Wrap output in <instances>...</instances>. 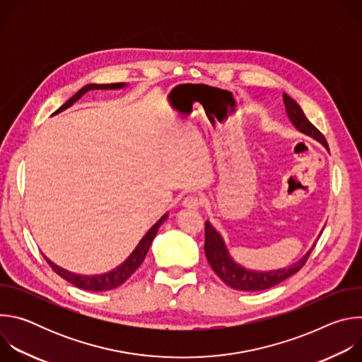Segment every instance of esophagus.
Listing matches in <instances>:
<instances>
[{
    "label": "esophagus",
    "mask_w": 362,
    "mask_h": 362,
    "mask_svg": "<svg viewBox=\"0 0 362 362\" xmlns=\"http://www.w3.org/2000/svg\"><path fill=\"white\" fill-rule=\"evenodd\" d=\"M202 204V199L197 194H189L183 200V206L187 209H199Z\"/></svg>",
    "instance_id": "esophagus-1"
}]
</instances>
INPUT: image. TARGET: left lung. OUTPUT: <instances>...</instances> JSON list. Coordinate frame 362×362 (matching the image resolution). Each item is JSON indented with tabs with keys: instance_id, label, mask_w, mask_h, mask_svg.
Returning a JSON list of instances; mask_svg holds the SVG:
<instances>
[{
	"instance_id": "8db88e82",
	"label": "left lung",
	"mask_w": 362,
	"mask_h": 362,
	"mask_svg": "<svg viewBox=\"0 0 362 362\" xmlns=\"http://www.w3.org/2000/svg\"><path fill=\"white\" fill-rule=\"evenodd\" d=\"M284 103L285 109L288 113L289 120L292 124L302 133L314 137L320 143H322L328 148V143L324 137V134L311 123L306 116L303 115L302 109L299 107L298 103L291 98L286 93H284ZM314 246L309 249L296 264H292L288 268L269 271V272H259V271H250L240 265H238L228 252L225 242L221 236V233L211 225V222L206 221L204 223V253L208 257V262L211 264L215 274L230 288L238 291H264L268 288H272L282 281L288 279L293 274H296L308 261L309 255H311Z\"/></svg>"
}]
</instances>
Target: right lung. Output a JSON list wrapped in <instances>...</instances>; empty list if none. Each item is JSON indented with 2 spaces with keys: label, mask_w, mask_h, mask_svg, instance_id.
Masks as SVG:
<instances>
[{
  "label": "right lung",
  "mask_w": 362,
  "mask_h": 362,
  "mask_svg": "<svg viewBox=\"0 0 362 362\" xmlns=\"http://www.w3.org/2000/svg\"><path fill=\"white\" fill-rule=\"evenodd\" d=\"M126 84L124 83H113V84H87L84 86L83 88H80L70 100H67L64 105L57 110L54 112L53 115H57L66 109H69L70 106H73L74 103L83 95L86 94L87 91L90 90H115V88H122L124 87ZM168 219V214L163 215L156 223H154L148 232L143 236V239L139 242V245L136 246V249L132 252V255L127 257V259L120 265L117 267L116 269L107 272V274H103V275H78V274H73L70 271H66L63 268H60L59 265H56L54 262H51L48 257H45L47 264L51 267V269H53L56 274H59L63 279H66L67 282L73 284L74 286L80 288V289H86V291H93V292H100V291H110V289H115L117 286H120L122 284H124L134 272L136 269L141 265V262L144 261V257L147 255V250L154 239V236H156L160 225Z\"/></svg>",
  "instance_id": "1"
}]
</instances>
